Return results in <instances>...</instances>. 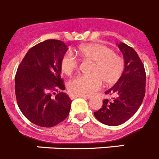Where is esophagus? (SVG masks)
<instances>
[{
  "mask_svg": "<svg viewBox=\"0 0 159 159\" xmlns=\"http://www.w3.org/2000/svg\"><path fill=\"white\" fill-rule=\"evenodd\" d=\"M70 98L71 99H75V98H86V99H90V97H88V96H84V95H75V94H70Z\"/></svg>",
  "mask_w": 159,
  "mask_h": 159,
  "instance_id": "1",
  "label": "esophagus"
}]
</instances>
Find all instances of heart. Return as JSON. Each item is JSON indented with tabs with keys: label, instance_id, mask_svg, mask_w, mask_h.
<instances>
[{
	"label": "heart",
	"instance_id": "heart-1",
	"mask_svg": "<svg viewBox=\"0 0 159 159\" xmlns=\"http://www.w3.org/2000/svg\"><path fill=\"white\" fill-rule=\"evenodd\" d=\"M76 52L87 59L94 61L91 75L75 77L68 84L69 91L72 94L88 96L94 93L104 82L112 84L120 78L124 70V60L112 49L99 43L81 45ZM78 67V61L70 51L61 56L60 68L66 75H71Z\"/></svg>",
	"mask_w": 159,
	"mask_h": 159
}]
</instances>
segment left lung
Here are the masks:
<instances>
[{"mask_svg": "<svg viewBox=\"0 0 159 159\" xmlns=\"http://www.w3.org/2000/svg\"><path fill=\"white\" fill-rule=\"evenodd\" d=\"M118 47L123 54L124 70L117 83L105 92L115 98L104 100L102 108L93 112L98 121L108 126H119L130 119L145 95L146 73L138 54L126 43H119Z\"/></svg>", "mask_w": 159, "mask_h": 159, "instance_id": "obj_1", "label": "left lung"}]
</instances>
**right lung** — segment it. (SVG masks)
<instances>
[{"instance_id": "obj_1", "label": "right lung", "mask_w": 159, "mask_h": 159, "mask_svg": "<svg viewBox=\"0 0 159 159\" xmlns=\"http://www.w3.org/2000/svg\"><path fill=\"white\" fill-rule=\"evenodd\" d=\"M68 47L47 40L30 48L18 67L15 90L19 108L33 123L52 127L69 116L72 101L61 77L60 60Z\"/></svg>"}]
</instances>
